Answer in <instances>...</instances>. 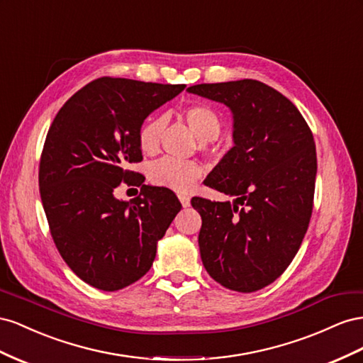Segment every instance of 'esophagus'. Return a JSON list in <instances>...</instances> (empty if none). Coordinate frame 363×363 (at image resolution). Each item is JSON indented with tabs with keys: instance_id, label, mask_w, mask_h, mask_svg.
I'll return each mask as SVG.
<instances>
[{
	"instance_id": "1",
	"label": "esophagus",
	"mask_w": 363,
	"mask_h": 363,
	"mask_svg": "<svg viewBox=\"0 0 363 363\" xmlns=\"http://www.w3.org/2000/svg\"><path fill=\"white\" fill-rule=\"evenodd\" d=\"M178 198H179V201H181L184 208H187V206H190V196H187V194H179Z\"/></svg>"
}]
</instances>
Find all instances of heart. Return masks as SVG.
Here are the masks:
<instances>
[{"mask_svg":"<svg viewBox=\"0 0 363 363\" xmlns=\"http://www.w3.org/2000/svg\"><path fill=\"white\" fill-rule=\"evenodd\" d=\"M182 117L202 143L216 140L222 130L219 113L206 103L196 101L185 106L182 109ZM162 129V117H149L141 123L138 129V144L143 152L153 153L158 150ZM201 176L202 167L198 162L169 157L157 161L150 169V179L153 184L181 193L189 191Z\"/></svg>","mask_w":363,"mask_h":363,"instance_id":"1","label":"heart"}]
</instances>
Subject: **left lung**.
Wrapping results in <instances>:
<instances>
[{"mask_svg":"<svg viewBox=\"0 0 363 363\" xmlns=\"http://www.w3.org/2000/svg\"><path fill=\"white\" fill-rule=\"evenodd\" d=\"M187 91L223 103L234 116V147L203 181L234 202L191 199L202 217V263L226 289L260 291L292 263L307 233L318 169L313 133L294 103L263 82Z\"/></svg>","mask_w":363,"mask_h":363,"instance_id":"8db88e82","label":"left lung"}]
</instances>
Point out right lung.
I'll use <instances>...</instances> for the list:
<instances>
[{
	"instance_id": "add662e5",
	"label": "right lung",
	"mask_w": 363,
	"mask_h": 363,
	"mask_svg": "<svg viewBox=\"0 0 363 363\" xmlns=\"http://www.w3.org/2000/svg\"><path fill=\"white\" fill-rule=\"evenodd\" d=\"M184 88L100 77L68 99L48 129L39 191L50 233L71 271L100 291H120L146 275L181 210L172 190L144 185L128 165L143 161L141 123ZM121 182L141 184L140 196L113 199Z\"/></svg>"
}]
</instances>
